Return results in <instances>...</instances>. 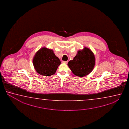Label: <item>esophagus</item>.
<instances>
[{
  "label": "esophagus",
  "instance_id": "34e87169",
  "mask_svg": "<svg viewBox=\"0 0 129 129\" xmlns=\"http://www.w3.org/2000/svg\"><path fill=\"white\" fill-rule=\"evenodd\" d=\"M68 61H62V63H66V64H67V63H68Z\"/></svg>",
  "mask_w": 129,
  "mask_h": 129
}]
</instances>
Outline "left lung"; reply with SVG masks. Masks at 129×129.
I'll use <instances>...</instances> for the list:
<instances>
[{
    "label": "left lung",
    "instance_id": "obj_1",
    "mask_svg": "<svg viewBox=\"0 0 129 129\" xmlns=\"http://www.w3.org/2000/svg\"><path fill=\"white\" fill-rule=\"evenodd\" d=\"M95 65L94 53L89 48L84 47L79 50L76 56L68 62V66L73 74L83 77L89 74Z\"/></svg>",
    "mask_w": 129,
    "mask_h": 129
}]
</instances>
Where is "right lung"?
Instances as JSON below:
<instances>
[{"label":"right lung","mask_w":129,"mask_h":129,"mask_svg":"<svg viewBox=\"0 0 129 129\" xmlns=\"http://www.w3.org/2000/svg\"><path fill=\"white\" fill-rule=\"evenodd\" d=\"M33 64L39 74L50 76L55 74L61 62L52 49L43 47L36 53L33 59Z\"/></svg>","instance_id":"add662e5"}]
</instances>
